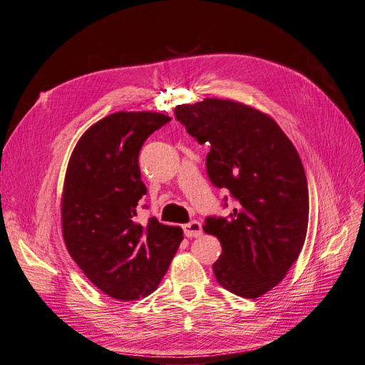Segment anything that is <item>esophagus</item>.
Wrapping results in <instances>:
<instances>
[{
  "label": "esophagus",
  "instance_id": "esophagus-1",
  "mask_svg": "<svg viewBox=\"0 0 365 365\" xmlns=\"http://www.w3.org/2000/svg\"><path fill=\"white\" fill-rule=\"evenodd\" d=\"M184 233L187 237H200L202 235V224L200 220H192L184 225Z\"/></svg>",
  "mask_w": 365,
  "mask_h": 365
}]
</instances>
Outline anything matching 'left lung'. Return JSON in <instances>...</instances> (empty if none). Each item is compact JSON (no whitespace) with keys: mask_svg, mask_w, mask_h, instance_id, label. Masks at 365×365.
Masks as SVG:
<instances>
[{"mask_svg":"<svg viewBox=\"0 0 365 365\" xmlns=\"http://www.w3.org/2000/svg\"><path fill=\"white\" fill-rule=\"evenodd\" d=\"M175 117L210 146L208 178L233 197L227 217H207L204 225L222 245L213 263L217 283L244 298L267 294L284 279L306 239L309 192L297 149L272 117L235 101L178 105Z\"/></svg>","mask_w":365,"mask_h":365,"instance_id":"obj_1","label":"left lung"}]
</instances>
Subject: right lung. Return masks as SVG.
Listing matches in <instances>:
<instances>
[{
	"label": "right lung",
	"instance_id": "obj_1",
	"mask_svg": "<svg viewBox=\"0 0 365 365\" xmlns=\"http://www.w3.org/2000/svg\"><path fill=\"white\" fill-rule=\"evenodd\" d=\"M172 118L120 111L98 120L77 141L62 192V235L73 260L96 288L120 302L157 289L182 240V230L137 220L146 185L138 153Z\"/></svg>",
	"mask_w": 365,
	"mask_h": 365
}]
</instances>
